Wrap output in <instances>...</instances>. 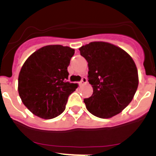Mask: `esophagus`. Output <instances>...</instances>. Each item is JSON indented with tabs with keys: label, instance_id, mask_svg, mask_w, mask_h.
Masks as SVG:
<instances>
[{
	"label": "esophagus",
	"instance_id": "34e87169",
	"mask_svg": "<svg viewBox=\"0 0 156 156\" xmlns=\"http://www.w3.org/2000/svg\"><path fill=\"white\" fill-rule=\"evenodd\" d=\"M87 80L86 77H83L82 80H81L79 82V84L80 85V86H82V85H83V84H85V83H87Z\"/></svg>",
	"mask_w": 156,
	"mask_h": 156
}]
</instances>
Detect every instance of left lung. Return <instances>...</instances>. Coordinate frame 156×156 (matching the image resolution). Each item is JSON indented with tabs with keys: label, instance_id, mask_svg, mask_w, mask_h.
Masks as SVG:
<instances>
[{
	"label": "left lung",
	"instance_id": "left-lung-1",
	"mask_svg": "<svg viewBox=\"0 0 156 156\" xmlns=\"http://www.w3.org/2000/svg\"><path fill=\"white\" fill-rule=\"evenodd\" d=\"M88 62V81L93 94L83 100L95 116L108 119L119 114L133 98L138 87L137 66L122 48L102 41L80 48Z\"/></svg>",
	"mask_w": 156,
	"mask_h": 156
}]
</instances>
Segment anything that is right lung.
I'll return each instance as SVG.
<instances>
[{
  "instance_id": "1",
  "label": "right lung",
  "mask_w": 156,
  "mask_h": 156,
  "mask_svg": "<svg viewBox=\"0 0 156 156\" xmlns=\"http://www.w3.org/2000/svg\"><path fill=\"white\" fill-rule=\"evenodd\" d=\"M75 50L62 45L40 48L26 60L19 75L18 90L24 105L37 116L53 119L66 109L78 87L66 82L67 68Z\"/></svg>"
}]
</instances>
